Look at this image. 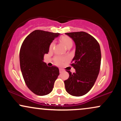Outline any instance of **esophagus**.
Segmentation results:
<instances>
[{
  "label": "esophagus",
  "instance_id": "obj_1",
  "mask_svg": "<svg viewBox=\"0 0 121 121\" xmlns=\"http://www.w3.org/2000/svg\"><path fill=\"white\" fill-rule=\"evenodd\" d=\"M59 71H60V73H61L62 72H64V70H63V69H60Z\"/></svg>",
  "mask_w": 121,
  "mask_h": 121
}]
</instances>
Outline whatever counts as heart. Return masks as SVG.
I'll return each mask as SVG.
<instances>
[{
	"mask_svg": "<svg viewBox=\"0 0 121 121\" xmlns=\"http://www.w3.org/2000/svg\"><path fill=\"white\" fill-rule=\"evenodd\" d=\"M60 41L67 48H69V47H72V45H73V40H72V39L70 38V37H69L68 36H62L60 37ZM54 45H55V41H52L49 45V50L52 49ZM66 60H67L66 58L60 56H57L54 58L55 63L57 65H61L62 64H63V62L65 61Z\"/></svg>",
	"mask_w": 121,
	"mask_h": 121,
	"instance_id": "1",
	"label": "heart"
}]
</instances>
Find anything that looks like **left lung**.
<instances>
[{
    "label": "left lung",
    "mask_w": 121,
    "mask_h": 121,
    "mask_svg": "<svg viewBox=\"0 0 121 121\" xmlns=\"http://www.w3.org/2000/svg\"><path fill=\"white\" fill-rule=\"evenodd\" d=\"M76 44V51L71 66L76 70L64 81L66 91L73 96L86 94L93 86L99 74L101 53L99 43L91 35L85 32L65 34Z\"/></svg>",
    "instance_id": "8db88e82"
}]
</instances>
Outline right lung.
I'll return each mask as SVG.
<instances>
[{
	"label": "right lung",
	"instance_id": "1",
	"mask_svg": "<svg viewBox=\"0 0 121 121\" xmlns=\"http://www.w3.org/2000/svg\"><path fill=\"white\" fill-rule=\"evenodd\" d=\"M59 35L35 30L26 37L21 46L19 57L22 75L27 87L36 95L50 93L59 75L57 67L48 66L43 61L50 44Z\"/></svg>",
	"mask_w": 121,
	"mask_h": 121
}]
</instances>
